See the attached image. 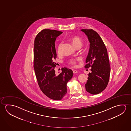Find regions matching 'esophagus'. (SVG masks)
<instances>
[{"label": "esophagus", "mask_w": 131, "mask_h": 131, "mask_svg": "<svg viewBox=\"0 0 131 131\" xmlns=\"http://www.w3.org/2000/svg\"><path fill=\"white\" fill-rule=\"evenodd\" d=\"M73 72L74 74H77V70H74L73 71Z\"/></svg>", "instance_id": "34e87169"}]
</instances>
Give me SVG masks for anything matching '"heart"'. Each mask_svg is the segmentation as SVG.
I'll list each match as a JSON object with an SVG mask.
<instances>
[{
    "instance_id": "heart-1",
    "label": "heart",
    "mask_w": 131,
    "mask_h": 131,
    "mask_svg": "<svg viewBox=\"0 0 131 131\" xmlns=\"http://www.w3.org/2000/svg\"><path fill=\"white\" fill-rule=\"evenodd\" d=\"M70 40L72 42L73 45L76 48H81L82 46H83V42L81 38L77 36H72L70 38ZM62 46V42H60L59 43L57 47H56V50L58 54H60L61 52V48ZM81 60L80 58H70L67 60V62L69 64H71L73 67L77 66V62Z\"/></svg>"
}]
</instances>
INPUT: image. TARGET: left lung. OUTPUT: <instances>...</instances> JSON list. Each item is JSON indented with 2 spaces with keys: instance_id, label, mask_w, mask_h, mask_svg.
<instances>
[{
  "instance_id": "obj_1",
  "label": "left lung",
  "mask_w": 131,
  "mask_h": 131,
  "mask_svg": "<svg viewBox=\"0 0 131 131\" xmlns=\"http://www.w3.org/2000/svg\"><path fill=\"white\" fill-rule=\"evenodd\" d=\"M87 35L90 50L86 59L85 68L91 67L85 84L86 91L91 94L100 93L106 89L110 77V63L106 46L98 34L92 29H82Z\"/></svg>"
}]
</instances>
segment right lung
<instances>
[{"label":"right lung","instance_id":"right-lung-1","mask_svg":"<svg viewBox=\"0 0 131 131\" xmlns=\"http://www.w3.org/2000/svg\"><path fill=\"white\" fill-rule=\"evenodd\" d=\"M61 31L44 29L38 34L34 41V68L38 84L43 93L51 99L60 100L67 93V83L73 76L71 69L64 67L56 74V58L54 42Z\"/></svg>","mask_w":131,"mask_h":131}]
</instances>
